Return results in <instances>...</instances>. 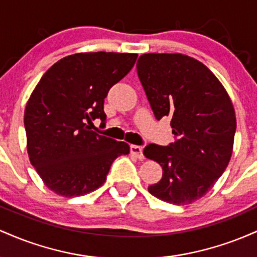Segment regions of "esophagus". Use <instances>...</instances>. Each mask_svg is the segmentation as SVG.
<instances>
[{
    "mask_svg": "<svg viewBox=\"0 0 257 257\" xmlns=\"http://www.w3.org/2000/svg\"><path fill=\"white\" fill-rule=\"evenodd\" d=\"M131 153L133 156L139 159H144V153H143V149L138 145H131Z\"/></svg>",
    "mask_w": 257,
    "mask_h": 257,
    "instance_id": "1",
    "label": "esophagus"
}]
</instances>
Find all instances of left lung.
Returning a JSON list of instances; mask_svg holds the SVG:
<instances>
[{"label":"left lung","mask_w":257,"mask_h":257,"mask_svg":"<svg viewBox=\"0 0 257 257\" xmlns=\"http://www.w3.org/2000/svg\"><path fill=\"white\" fill-rule=\"evenodd\" d=\"M137 71L155 117H170L175 138L169 146L150 144L144 150L163 169L149 192L172 204H191L211 190L228 166L234 107L216 76L185 54H143Z\"/></svg>","instance_id":"obj_1"}]
</instances>
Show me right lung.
<instances>
[{
	"instance_id": "1",
	"label": "right lung",
	"mask_w": 257,
	"mask_h": 257,
	"mask_svg": "<svg viewBox=\"0 0 257 257\" xmlns=\"http://www.w3.org/2000/svg\"><path fill=\"white\" fill-rule=\"evenodd\" d=\"M138 54L77 53L57 61L40 79L25 107L32 166L53 192L77 197L105 182L113 161L128 155L124 141L90 131L105 122L104 100L132 70Z\"/></svg>"
}]
</instances>
